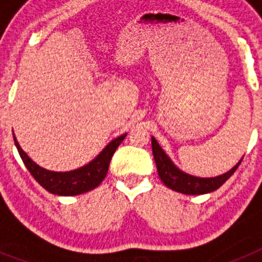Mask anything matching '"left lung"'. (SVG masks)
<instances>
[{
    "mask_svg": "<svg viewBox=\"0 0 262 262\" xmlns=\"http://www.w3.org/2000/svg\"><path fill=\"white\" fill-rule=\"evenodd\" d=\"M152 154L155 157V163L157 166V172H159L161 181L164 182L165 186H168L172 190L178 191L182 194H189V195H200V194H207L211 191L216 190L224 182L235 173L237 166L240 165L242 160L236 164L231 170L217 177L211 178H202V177H194L191 174L182 172L174 164L172 160L166 156L163 148L160 147L156 139L152 136Z\"/></svg>",
    "mask_w": 262,
    "mask_h": 262,
    "instance_id": "obj_1",
    "label": "left lung"
}]
</instances>
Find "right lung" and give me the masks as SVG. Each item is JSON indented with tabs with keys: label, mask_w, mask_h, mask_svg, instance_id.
<instances>
[{
	"label": "right lung",
	"mask_w": 262,
	"mask_h": 262,
	"mask_svg": "<svg viewBox=\"0 0 262 262\" xmlns=\"http://www.w3.org/2000/svg\"><path fill=\"white\" fill-rule=\"evenodd\" d=\"M126 135L127 134H123L119 138L111 140L93 161H90L85 166L71 170V172H52V170H47V169L39 166L27 156L26 152H23L15 136H13L14 143L19 152L23 164L29 169L32 177L35 178L46 190L56 194V195H78V194L93 190L94 187L98 186L105 180L111 157L117 151L120 143L123 142Z\"/></svg>",
	"instance_id": "obj_1"
}]
</instances>
